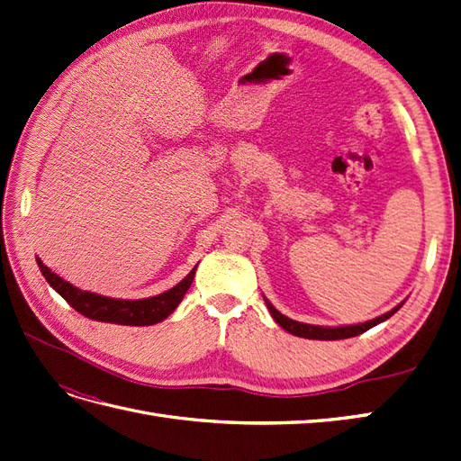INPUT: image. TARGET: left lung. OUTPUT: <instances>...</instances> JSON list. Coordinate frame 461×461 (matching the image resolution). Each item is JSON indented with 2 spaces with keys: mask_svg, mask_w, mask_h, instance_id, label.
I'll return each mask as SVG.
<instances>
[{
  "mask_svg": "<svg viewBox=\"0 0 461 461\" xmlns=\"http://www.w3.org/2000/svg\"><path fill=\"white\" fill-rule=\"evenodd\" d=\"M265 303H267V308L273 315V319L276 321L278 325H281L285 330H288L290 334H294V337H302V339H312V340H342V339H352L357 337V334L369 330L371 327L383 323L388 317H393L400 308L402 303L396 305L394 310H390L384 315L375 317L371 321H366V323H359V325H346V327H317V325H305V323H298L294 319H288L286 315H283L278 310L273 308V303L265 298Z\"/></svg>",
  "mask_w": 461,
  "mask_h": 461,
  "instance_id": "left-lung-1",
  "label": "left lung"
}]
</instances>
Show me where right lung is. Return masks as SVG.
<instances>
[{"label": "right lung", "mask_w": 461, "mask_h": 461, "mask_svg": "<svg viewBox=\"0 0 461 461\" xmlns=\"http://www.w3.org/2000/svg\"><path fill=\"white\" fill-rule=\"evenodd\" d=\"M38 267L41 275L46 276L50 286L58 292L59 296L67 300V303L75 308L88 319L102 321V323H117V325H132V327H144V325H156L159 321L169 317L180 300L185 298L186 290L190 288L196 267H194L183 281L171 290L163 292V294L144 298V300H115L94 294V292L80 290L71 283L63 281L59 275L51 273L40 258H36Z\"/></svg>", "instance_id": "1"}]
</instances>
